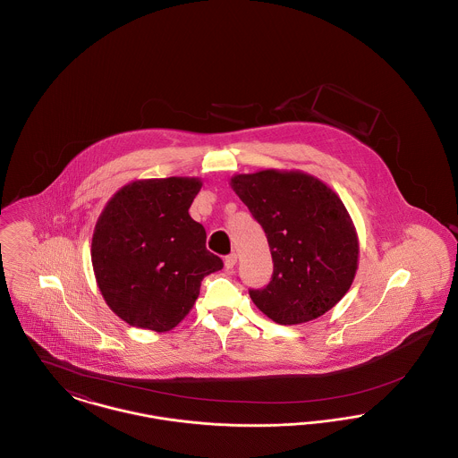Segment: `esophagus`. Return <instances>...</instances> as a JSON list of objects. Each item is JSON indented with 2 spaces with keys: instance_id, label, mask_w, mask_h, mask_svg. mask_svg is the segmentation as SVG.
Masks as SVG:
<instances>
[{
  "instance_id": "34e87169",
  "label": "esophagus",
  "mask_w": 458,
  "mask_h": 458,
  "mask_svg": "<svg viewBox=\"0 0 458 458\" xmlns=\"http://www.w3.org/2000/svg\"><path fill=\"white\" fill-rule=\"evenodd\" d=\"M235 264H237V254H230V256H226L225 258V267L230 271V269H233L235 267Z\"/></svg>"
}]
</instances>
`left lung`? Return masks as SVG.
<instances>
[{"label": "left lung", "instance_id": "left-lung-1", "mask_svg": "<svg viewBox=\"0 0 458 458\" xmlns=\"http://www.w3.org/2000/svg\"><path fill=\"white\" fill-rule=\"evenodd\" d=\"M230 187L261 225L275 264L269 284L249 292L262 314L293 327L338 304L359 266L357 230L340 196L301 170L233 174Z\"/></svg>", "mask_w": 458, "mask_h": 458}]
</instances>
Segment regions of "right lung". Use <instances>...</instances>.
<instances>
[{"instance_id": "add662e5", "label": "right lung", "mask_w": 458, "mask_h": 458, "mask_svg": "<svg viewBox=\"0 0 458 458\" xmlns=\"http://www.w3.org/2000/svg\"><path fill=\"white\" fill-rule=\"evenodd\" d=\"M200 187L197 176L135 180L96 221L94 276L109 309L131 327L174 329L196 304L202 278L223 267L189 215Z\"/></svg>"}]
</instances>
